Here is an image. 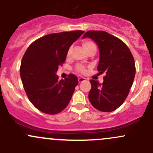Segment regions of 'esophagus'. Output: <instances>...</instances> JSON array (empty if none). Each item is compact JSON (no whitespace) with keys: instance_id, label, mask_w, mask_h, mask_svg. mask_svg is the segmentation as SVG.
Listing matches in <instances>:
<instances>
[{"instance_id":"1","label":"esophagus","mask_w":153,"mask_h":153,"mask_svg":"<svg viewBox=\"0 0 153 153\" xmlns=\"http://www.w3.org/2000/svg\"><path fill=\"white\" fill-rule=\"evenodd\" d=\"M86 81V78H84V77H81V78H78V82L81 83L83 82V81Z\"/></svg>"}]
</instances>
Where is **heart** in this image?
<instances>
[{"label":"heart","instance_id":"obj_1","mask_svg":"<svg viewBox=\"0 0 153 153\" xmlns=\"http://www.w3.org/2000/svg\"><path fill=\"white\" fill-rule=\"evenodd\" d=\"M82 46H83V48L85 49V51L87 50V49H90V48H96V46H95V44H94L93 42H92V41H88V40H85V41H83ZM70 51H71L70 49H68L67 54V56H69V54H70ZM78 72H81V73H84V72H86L85 68H84L83 67H78Z\"/></svg>","mask_w":153,"mask_h":153}]
</instances>
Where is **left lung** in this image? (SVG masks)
<instances>
[{
  "instance_id": "obj_1",
  "label": "left lung",
  "mask_w": 153,
  "mask_h": 153,
  "mask_svg": "<svg viewBox=\"0 0 153 153\" xmlns=\"http://www.w3.org/2000/svg\"><path fill=\"white\" fill-rule=\"evenodd\" d=\"M89 38L98 45L100 59L98 71L104 74V82L90 80L89 99L101 112L118 109L127 97L135 75L133 56L127 46L104 31H88L83 38Z\"/></svg>"
}]
</instances>
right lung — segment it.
I'll return each instance as SVG.
<instances>
[{
  "instance_id": "add662e5",
  "label": "right lung",
  "mask_w": 153,
  "mask_h": 153,
  "mask_svg": "<svg viewBox=\"0 0 153 153\" xmlns=\"http://www.w3.org/2000/svg\"><path fill=\"white\" fill-rule=\"evenodd\" d=\"M84 32L49 34L34 41L26 51L20 69L21 81L29 101L42 112L59 113L70 101L78 78L71 74L59 81L56 72L68 49Z\"/></svg>"
}]
</instances>
